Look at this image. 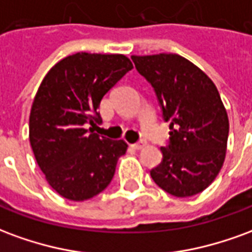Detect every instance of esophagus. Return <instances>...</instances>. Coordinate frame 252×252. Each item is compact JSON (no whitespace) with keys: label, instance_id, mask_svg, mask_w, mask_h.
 I'll return each instance as SVG.
<instances>
[{"label":"esophagus","instance_id":"1","mask_svg":"<svg viewBox=\"0 0 252 252\" xmlns=\"http://www.w3.org/2000/svg\"><path fill=\"white\" fill-rule=\"evenodd\" d=\"M144 146H146V142H144V140H139V142L133 143V144H132V147L135 148V150H142Z\"/></svg>","mask_w":252,"mask_h":252}]
</instances>
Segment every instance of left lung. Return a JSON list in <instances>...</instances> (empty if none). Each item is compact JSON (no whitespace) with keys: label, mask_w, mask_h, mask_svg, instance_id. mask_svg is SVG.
<instances>
[{"label":"left lung","mask_w":252,"mask_h":252,"mask_svg":"<svg viewBox=\"0 0 252 252\" xmlns=\"http://www.w3.org/2000/svg\"><path fill=\"white\" fill-rule=\"evenodd\" d=\"M157 94L170 124L162 162L150 171L154 182L175 197L205 190L221 170L227 150V110L205 72L177 54L132 57Z\"/></svg>","instance_id":"left-lung-1"}]
</instances>
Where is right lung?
I'll use <instances>...</instances> for the list:
<instances>
[{
	"mask_svg": "<svg viewBox=\"0 0 252 252\" xmlns=\"http://www.w3.org/2000/svg\"><path fill=\"white\" fill-rule=\"evenodd\" d=\"M124 55L78 52L48 71L32 104L30 142L36 162L58 194L85 201L109 185L126 151L124 140L94 133L101 99L126 72Z\"/></svg>",
	"mask_w": 252,
	"mask_h": 252,
	"instance_id": "obj_1",
	"label": "right lung"
}]
</instances>
